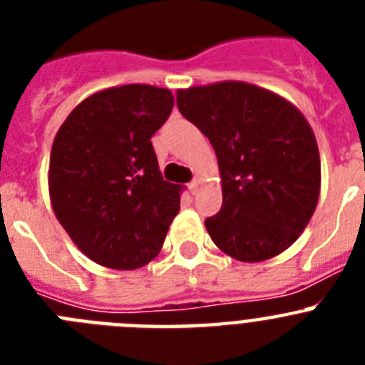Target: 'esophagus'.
Returning <instances> with one entry per match:
<instances>
[{"label": "esophagus", "instance_id": "obj_1", "mask_svg": "<svg viewBox=\"0 0 365 365\" xmlns=\"http://www.w3.org/2000/svg\"><path fill=\"white\" fill-rule=\"evenodd\" d=\"M188 188H190V192H192L193 195H195V193H197V190H199V180L193 179L192 182H190V185H188Z\"/></svg>", "mask_w": 365, "mask_h": 365}]
</instances>
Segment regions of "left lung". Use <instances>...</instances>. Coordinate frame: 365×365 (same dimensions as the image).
<instances>
[{
  "label": "left lung",
  "mask_w": 365,
  "mask_h": 365,
  "mask_svg": "<svg viewBox=\"0 0 365 365\" xmlns=\"http://www.w3.org/2000/svg\"><path fill=\"white\" fill-rule=\"evenodd\" d=\"M177 106L217 155L222 206L205 227L234 259L265 261L305 230L320 195V151L291 102L245 82L177 91Z\"/></svg>",
  "instance_id": "1"
}]
</instances>
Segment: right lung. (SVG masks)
I'll return each mask as SVG.
<instances>
[{
  "label": "right lung",
  "mask_w": 365,
  "mask_h": 365,
  "mask_svg": "<svg viewBox=\"0 0 365 365\" xmlns=\"http://www.w3.org/2000/svg\"><path fill=\"white\" fill-rule=\"evenodd\" d=\"M172 109L170 89L109 87L80 102L54 137V215L98 265L133 270L163 248L179 212L180 186L160 175L151 137Z\"/></svg>",
  "instance_id": "1"
}]
</instances>
